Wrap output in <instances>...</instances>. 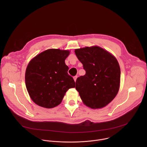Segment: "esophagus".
Returning <instances> with one entry per match:
<instances>
[{"mask_svg": "<svg viewBox=\"0 0 147 147\" xmlns=\"http://www.w3.org/2000/svg\"><path fill=\"white\" fill-rule=\"evenodd\" d=\"M73 78H74V81L76 82V80H77V76H74V77H73Z\"/></svg>", "mask_w": 147, "mask_h": 147, "instance_id": "obj_1", "label": "esophagus"}]
</instances>
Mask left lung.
Listing matches in <instances>:
<instances>
[{"label": "left lung", "mask_w": 147, "mask_h": 147, "mask_svg": "<svg viewBox=\"0 0 147 147\" xmlns=\"http://www.w3.org/2000/svg\"><path fill=\"white\" fill-rule=\"evenodd\" d=\"M74 52L86 71L76 82L83 103L93 109L105 107L120 88V68L116 58L98 46L76 49Z\"/></svg>", "instance_id": "obj_1"}]
</instances>
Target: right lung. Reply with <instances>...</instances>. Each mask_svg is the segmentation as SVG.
I'll return each instance as SVG.
<instances>
[{"label": "right lung", "instance_id": "obj_1", "mask_svg": "<svg viewBox=\"0 0 147 147\" xmlns=\"http://www.w3.org/2000/svg\"><path fill=\"white\" fill-rule=\"evenodd\" d=\"M70 53L69 50L49 49L30 61L25 74L26 86L31 99L38 106L47 109L57 107L66 91L75 87L65 63Z\"/></svg>", "mask_w": 147, "mask_h": 147}]
</instances>
